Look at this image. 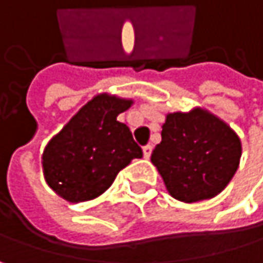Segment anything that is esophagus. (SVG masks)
Instances as JSON below:
<instances>
[{
    "instance_id": "esophagus-1",
    "label": "esophagus",
    "mask_w": 263,
    "mask_h": 263,
    "mask_svg": "<svg viewBox=\"0 0 263 263\" xmlns=\"http://www.w3.org/2000/svg\"><path fill=\"white\" fill-rule=\"evenodd\" d=\"M152 150H153V147H152V145H145V147L142 148V155H144V158H145V159H148V158H150Z\"/></svg>"
}]
</instances>
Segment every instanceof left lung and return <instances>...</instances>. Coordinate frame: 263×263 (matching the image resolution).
Masks as SVG:
<instances>
[{
    "label": "left lung",
    "instance_id": "obj_1",
    "mask_svg": "<svg viewBox=\"0 0 263 263\" xmlns=\"http://www.w3.org/2000/svg\"><path fill=\"white\" fill-rule=\"evenodd\" d=\"M240 156L239 135L209 110L195 107L166 115L150 161L175 200L197 203L228 186Z\"/></svg>",
    "mask_w": 263,
    "mask_h": 263
}]
</instances>
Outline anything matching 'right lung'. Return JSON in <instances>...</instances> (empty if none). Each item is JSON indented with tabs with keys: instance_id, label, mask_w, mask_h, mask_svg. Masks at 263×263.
I'll return each mask as SVG.
<instances>
[{
	"instance_id": "obj_1",
	"label": "right lung",
	"mask_w": 263,
	"mask_h": 263,
	"mask_svg": "<svg viewBox=\"0 0 263 263\" xmlns=\"http://www.w3.org/2000/svg\"><path fill=\"white\" fill-rule=\"evenodd\" d=\"M133 102L110 92L96 94L49 139L42 167L54 194L68 203L94 200L132 159L142 156L130 128L118 121Z\"/></svg>"
}]
</instances>
